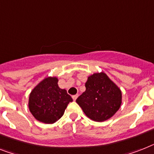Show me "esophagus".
<instances>
[{"mask_svg":"<svg viewBox=\"0 0 154 154\" xmlns=\"http://www.w3.org/2000/svg\"><path fill=\"white\" fill-rule=\"evenodd\" d=\"M77 97H78V94L73 95V96H72V98H73V100H74V101H75L76 99H77Z\"/></svg>","mask_w":154,"mask_h":154,"instance_id":"1","label":"esophagus"}]
</instances>
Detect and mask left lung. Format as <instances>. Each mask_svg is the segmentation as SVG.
<instances>
[{
    "label": "left lung",
    "mask_w": 154,
    "mask_h": 154,
    "mask_svg": "<svg viewBox=\"0 0 154 154\" xmlns=\"http://www.w3.org/2000/svg\"><path fill=\"white\" fill-rule=\"evenodd\" d=\"M85 86L86 91L76 99V102L90 119L105 121L120 109L121 91L104 72L88 77Z\"/></svg>",
    "instance_id": "8db88e82"
}]
</instances>
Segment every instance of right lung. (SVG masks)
<instances>
[{
    "label": "right lung",
    "mask_w": 154,
    "mask_h": 154,
    "mask_svg": "<svg viewBox=\"0 0 154 154\" xmlns=\"http://www.w3.org/2000/svg\"><path fill=\"white\" fill-rule=\"evenodd\" d=\"M57 78H46L31 91L29 109L34 117L45 124H53L61 118L72 97L58 86Z\"/></svg>",
    "instance_id": "right-lung-1"
}]
</instances>
